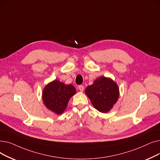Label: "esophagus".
Masks as SVG:
<instances>
[{"label": "esophagus", "instance_id": "34e87169", "mask_svg": "<svg viewBox=\"0 0 160 160\" xmlns=\"http://www.w3.org/2000/svg\"><path fill=\"white\" fill-rule=\"evenodd\" d=\"M84 86H82V85H80L78 86V89H79V90H80V92L84 91Z\"/></svg>", "mask_w": 160, "mask_h": 160}]
</instances>
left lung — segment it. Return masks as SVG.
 I'll return each instance as SVG.
<instances>
[{"mask_svg": "<svg viewBox=\"0 0 160 160\" xmlns=\"http://www.w3.org/2000/svg\"><path fill=\"white\" fill-rule=\"evenodd\" d=\"M86 93L93 107L99 112L105 113L117 102L119 89L112 80L102 76L86 88Z\"/></svg>", "mask_w": 160, "mask_h": 160, "instance_id": "1", "label": "left lung"}]
</instances>
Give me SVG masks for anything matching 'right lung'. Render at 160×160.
Listing matches in <instances>:
<instances>
[{
    "mask_svg": "<svg viewBox=\"0 0 160 160\" xmlns=\"http://www.w3.org/2000/svg\"><path fill=\"white\" fill-rule=\"evenodd\" d=\"M76 93L75 88L58 80L48 84L44 89L42 100L46 107L57 114L64 112L71 97Z\"/></svg>",
    "mask_w": 160,
    "mask_h": 160,
    "instance_id": "add662e5",
    "label": "right lung"
}]
</instances>
